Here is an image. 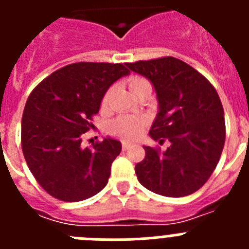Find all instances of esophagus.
<instances>
[{"label": "esophagus", "instance_id": "1", "mask_svg": "<svg viewBox=\"0 0 249 249\" xmlns=\"http://www.w3.org/2000/svg\"><path fill=\"white\" fill-rule=\"evenodd\" d=\"M129 147H131V143H129V142H122L123 151H126V149H128Z\"/></svg>", "mask_w": 249, "mask_h": 249}]
</instances>
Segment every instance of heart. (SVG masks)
Masks as SVG:
<instances>
[{"label":"heart","instance_id":"1","mask_svg":"<svg viewBox=\"0 0 249 249\" xmlns=\"http://www.w3.org/2000/svg\"><path fill=\"white\" fill-rule=\"evenodd\" d=\"M146 82L142 78L135 77L132 78L129 82V87L137 86L140 83ZM144 128L143 120L140 118H131V117H120L117 120H114L109 126V129L113 135L118 136V137L126 138V140H135L138 136L142 133Z\"/></svg>","mask_w":249,"mask_h":249}]
</instances>
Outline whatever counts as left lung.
<instances>
[{
  "mask_svg": "<svg viewBox=\"0 0 249 249\" xmlns=\"http://www.w3.org/2000/svg\"><path fill=\"white\" fill-rule=\"evenodd\" d=\"M146 77L156 91L158 112L149 129L152 140H168L160 152L143 146L136 164L138 181L164 197L198 191L218 163L226 140L224 112L218 93L198 71L175 57L126 63Z\"/></svg>",
  "mask_w": 249,
  "mask_h": 249,
  "instance_id": "left-lung-1",
  "label": "left lung"
}]
</instances>
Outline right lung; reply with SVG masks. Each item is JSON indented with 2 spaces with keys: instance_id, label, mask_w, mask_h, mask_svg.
<instances>
[{
  "instance_id": "1",
  "label": "right lung",
  "mask_w": 249,
  "mask_h": 249,
  "mask_svg": "<svg viewBox=\"0 0 249 249\" xmlns=\"http://www.w3.org/2000/svg\"><path fill=\"white\" fill-rule=\"evenodd\" d=\"M129 71L121 63L78 62L59 68L30 94L21 123L22 151L43 190L65 202L97 195L120 155L118 140L82 147L107 89Z\"/></svg>"
}]
</instances>
